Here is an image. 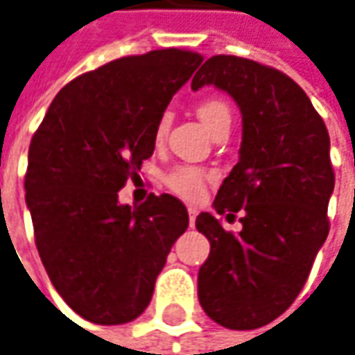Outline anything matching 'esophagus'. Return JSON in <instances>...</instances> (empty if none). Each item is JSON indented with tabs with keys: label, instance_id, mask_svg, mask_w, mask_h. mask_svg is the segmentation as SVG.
<instances>
[{
	"label": "esophagus",
	"instance_id": "34e87169",
	"mask_svg": "<svg viewBox=\"0 0 355 355\" xmlns=\"http://www.w3.org/2000/svg\"><path fill=\"white\" fill-rule=\"evenodd\" d=\"M187 213H189V225L193 227L195 218H197V215H199V211H197L195 207H189V209H187Z\"/></svg>",
	"mask_w": 355,
	"mask_h": 355
}]
</instances>
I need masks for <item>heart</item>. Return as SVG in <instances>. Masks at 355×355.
<instances>
[{
    "label": "heart",
    "instance_id": "heart-1",
    "mask_svg": "<svg viewBox=\"0 0 355 355\" xmlns=\"http://www.w3.org/2000/svg\"><path fill=\"white\" fill-rule=\"evenodd\" d=\"M197 115L205 123V127L213 135H220L230 130L232 125V109L220 97H207L197 105ZM172 125V111H164L156 125V139H162ZM207 173L195 166H178L166 173V185L173 193L182 195L185 199H199L205 193Z\"/></svg>",
    "mask_w": 355,
    "mask_h": 355
}]
</instances>
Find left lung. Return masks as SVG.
<instances>
[{
    "label": "left lung",
    "instance_id": "1",
    "mask_svg": "<svg viewBox=\"0 0 355 355\" xmlns=\"http://www.w3.org/2000/svg\"><path fill=\"white\" fill-rule=\"evenodd\" d=\"M213 83L242 113L240 160L215 197L218 215L244 209L232 234L211 213L195 227L211 242L199 270V303L230 330H254L283 315L301 293L328 236L334 191L330 137L297 83L272 66L218 54L191 87Z\"/></svg>",
    "mask_w": 355,
    "mask_h": 355
}]
</instances>
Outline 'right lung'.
<instances>
[{"label": "right lung", "instance_id": "right-lung-1", "mask_svg": "<svg viewBox=\"0 0 355 355\" xmlns=\"http://www.w3.org/2000/svg\"><path fill=\"white\" fill-rule=\"evenodd\" d=\"M201 62L182 49L116 58L66 83L33 135L25 199L37 250L56 291L89 322L142 315L189 225L173 195L128 207L119 191L140 178L158 119Z\"/></svg>", "mask_w": 355, "mask_h": 355}]
</instances>
